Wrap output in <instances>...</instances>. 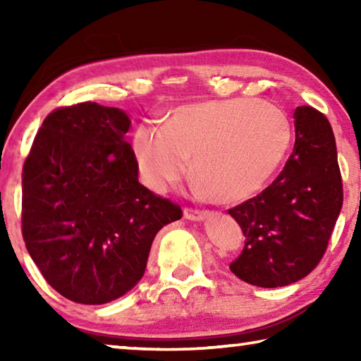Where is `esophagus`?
Returning <instances> with one entry per match:
<instances>
[{
    "label": "esophagus",
    "instance_id": "obj_1",
    "mask_svg": "<svg viewBox=\"0 0 361 361\" xmlns=\"http://www.w3.org/2000/svg\"><path fill=\"white\" fill-rule=\"evenodd\" d=\"M185 218L191 219V221H200V219L205 218V212L195 210V209H185Z\"/></svg>",
    "mask_w": 361,
    "mask_h": 361
}]
</instances>
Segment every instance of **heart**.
<instances>
[{
  "instance_id": "obj_1",
  "label": "heart",
  "mask_w": 361,
  "mask_h": 361,
  "mask_svg": "<svg viewBox=\"0 0 361 361\" xmlns=\"http://www.w3.org/2000/svg\"><path fill=\"white\" fill-rule=\"evenodd\" d=\"M291 143V126L272 103L232 99L178 108L166 127L142 126L133 146L152 191L180 181L192 157L195 178L212 197L239 200L266 185Z\"/></svg>"
}]
</instances>
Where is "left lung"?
<instances>
[{
	"instance_id": "left-lung-1",
	"label": "left lung",
	"mask_w": 361,
	"mask_h": 361,
	"mask_svg": "<svg viewBox=\"0 0 361 361\" xmlns=\"http://www.w3.org/2000/svg\"><path fill=\"white\" fill-rule=\"evenodd\" d=\"M295 119V148L282 172L264 191L228 210L245 235L229 269L261 288L295 283L314 271L344 200L331 124L312 106H298Z\"/></svg>"
}]
</instances>
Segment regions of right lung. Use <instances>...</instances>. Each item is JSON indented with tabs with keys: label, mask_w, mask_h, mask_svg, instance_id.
I'll list each match as a JSON object with an SVG mask.
<instances>
[{
	"label": "right lung",
	"mask_w": 361,
	"mask_h": 361,
	"mask_svg": "<svg viewBox=\"0 0 361 361\" xmlns=\"http://www.w3.org/2000/svg\"><path fill=\"white\" fill-rule=\"evenodd\" d=\"M130 119L94 102L54 109L22 172V235L60 295L105 304L143 277L151 243L181 207L138 181Z\"/></svg>",
	"instance_id": "obj_1"
}]
</instances>
